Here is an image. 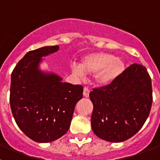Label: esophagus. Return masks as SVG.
I'll return each mask as SVG.
<instances>
[{
  "instance_id": "obj_1",
  "label": "esophagus",
  "mask_w": 160,
  "mask_h": 160,
  "mask_svg": "<svg viewBox=\"0 0 160 160\" xmlns=\"http://www.w3.org/2000/svg\"><path fill=\"white\" fill-rule=\"evenodd\" d=\"M89 94H90V90L88 88H87V87H85L83 89V96L86 98H88Z\"/></svg>"
}]
</instances>
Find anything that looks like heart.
<instances>
[{"instance_id":"obj_1","label":"heart","mask_w":160,"mask_h":160,"mask_svg":"<svg viewBox=\"0 0 160 160\" xmlns=\"http://www.w3.org/2000/svg\"><path fill=\"white\" fill-rule=\"evenodd\" d=\"M125 67L122 58L107 53H93L83 57L79 66L73 65L71 70L73 74L80 78L94 73L96 84L105 87L114 82L123 73Z\"/></svg>"}]
</instances>
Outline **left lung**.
Here are the masks:
<instances>
[{"label":"left lung","instance_id":"8db88e82","mask_svg":"<svg viewBox=\"0 0 160 160\" xmlns=\"http://www.w3.org/2000/svg\"><path fill=\"white\" fill-rule=\"evenodd\" d=\"M91 128L98 138L120 142L142 128L152 104V80L146 67L133 64L107 87L90 93Z\"/></svg>","mask_w":160,"mask_h":160}]
</instances>
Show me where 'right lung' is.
Returning a JSON list of instances; mask_svg holds the SVG:
<instances>
[{
    "instance_id": "1",
    "label": "right lung",
    "mask_w": 160,
    "mask_h": 160,
    "mask_svg": "<svg viewBox=\"0 0 160 160\" xmlns=\"http://www.w3.org/2000/svg\"><path fill=\"white\" fill-rule=\"evenodd\" d=\"M58 46L28 52L11 74L10 107L18 128L38 142H49L70 128L76 103L82 98L81 85L62 82L51 72L42 71V58L57 52Z\"/></svg>"
}]
</instances>
